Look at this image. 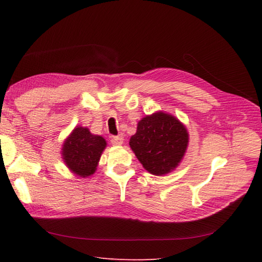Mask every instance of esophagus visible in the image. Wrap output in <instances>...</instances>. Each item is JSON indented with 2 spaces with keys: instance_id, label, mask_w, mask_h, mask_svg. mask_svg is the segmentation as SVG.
<instances>
[{
  "instance_id": "esophagus-1",
  "label": "esophagus",
  "mask_w": 262,
  "mask_h": 262,
  "mask_svg": "<svg viewBox=\"0 0 262 262\" xmlns=\"http://www.w3.org/2000/svg\"><path fill=\"white\" fill-rule=\"evenodd\" d=\"M111 143H113L114 145H121V144L124 143V136L122 135L113 136V138H111Z\"/></svg>"
}]
</instances>
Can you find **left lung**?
I'll return each instance as SVG.
<instances>
[{"label":"left lung","instance_id":"1","mask_svg":"<svg viewBox=\"0 0 262 262\" xmlns=\"http://www.w3.org/2000/svg\"><path fill=\"white\" fill-rule=\"evenodd\" d=\"M189 135L186 126L163 111L144 117L129 145L144 169L154 176L173 171L185 157Z\"/></svg>","mask_w":262,"mask_h":262}]
</instances>
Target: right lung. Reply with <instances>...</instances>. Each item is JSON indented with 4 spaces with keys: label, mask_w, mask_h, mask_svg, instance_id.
Masks as SVG:
<instances>
[{
    "label": "right lung",
    "mask_w": 262,
    "mask_h": 262,
    "mask_svg": "<svg viewBox=\"0 0 262 262\" xmlns=\"http://www.w3.org/2000/svg\"><path fill=\"white\" fill-rule=\"evenodd\" d=\"M107 142L100 135H93L86 127L76 126L66 138L62 157L66 166L81 178L92 176Z\"/></svg>",
    "instance_id": "right-lung-1"
}]
</instances>
